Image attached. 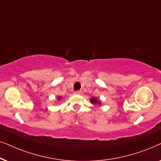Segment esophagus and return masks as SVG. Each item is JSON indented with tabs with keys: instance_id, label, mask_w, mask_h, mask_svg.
Wrapping results in <instances>:
<instances>
[{
	"instance_id": "34e87169",
	"label": "esophagus",
	"mask_w": 161,
	"mask_h": 161,
	"mask_svg": "<svg viewBox=\"0 0 161 161\" xmlns=\"http://www.w3.org/2000/svg\"><path fill=\"white\" fill-rule=\"evenodd\" d=\"M74 94H80V91H76V92H74Z\"/></svg>"
}]
</instances>
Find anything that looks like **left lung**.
<instances>
[{"label":"left lung","mask_w":161,"mask_h":161,"mask_svg":"<svg viewBox=\"0 0 161 161\" xmlns=\"http://www.w3.org/2000/svg\"><path fill=\"white\" fill-rule=\"evenodd\" d=\"M90 101H91V103H92V104H101V103L100 102V101H98V100L97 99H96V98H92L91 100H90Z\"/></svg>","instance_id":"1"}]
</instances>
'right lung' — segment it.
Listing matches in <instances>:
<instances>
[{"instance_id":"1","label":"right lung","mask_w":161,"mask_h":161,"mask_svg":"<svg viewBox=\"0 0 161 161\" xmlns=\"http://www.w3.org/2000/svg\"><path fill=\"white\" fill-rule=\"evenodd\" d=\"M59 99H60V97H58V100H59Z\"/></svg>"}]
</instances>
